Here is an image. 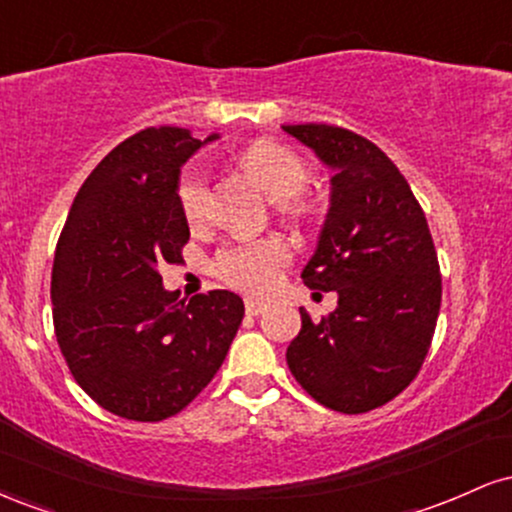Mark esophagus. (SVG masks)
<instances>
[{
	"instance_id": "34e87169",
	"label": "esophagus",
	"mask_w": 512,
	"mask_h": 512,
	"mask_svg": "<svg viewBox=\"0 0 512 512\" xmlns=\"http://www.w3.org/2000/svg\"><path fill=\"white\" fill-rule=\"evenodd\" d=\"M264 310H267V305H264L262 301H257V298H245V313L248 315H262Z\"/></svg>"
}]
</instances>
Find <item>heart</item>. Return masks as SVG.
Listing matches in <instances>:
<instances>
[{
	"label": "heart",
	"instance_id": "b5f03b06",
	"mask_svg": "<svg viewBox=\"0 0 512 512\" xmlns=\"http://www.w3.org/2000/svg\"><path fill=\"white\" fill-rule=\"evenodd\" d=\"M245 168L250 170L264 190L274 199H284L281 207L293 219H308L313 204L303 195L310 182V168L296 151L276 142L252 144L243 156ZM175 199L182 219L190 226H202L209 219V178L199 163H187L175 182ZM291 250L279 238H255L228 243L216 252L214 274L223 284L248 293H269L276 289L281 274L289 267Z\"/></svg>",
	"mask_w": 512,
	"mask_h": 512
}]
</instances>
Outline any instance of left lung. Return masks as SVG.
<instances>
[{
  "instance_id": "left-lung-1",
  "label": "left lung",
  "mask_w": 512,
  "mask_h": 512,
  "mask_svg": "<svg viewBox=\"0 0 512 512\" xmlns=\"http://www.w3.org/2000/svg\"><path fill=\"white\" fill-rule=\"evenodd\" d=\"M334 170L332 202L308 289L337 291L330 317L310 320L286 349L293 378L322 407L363 414L419 375L440 310V264L421 204L395 163L337 125H284Z\"/></svg>"
}]
</instances>
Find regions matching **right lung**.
Instances as JSON below:
<instances>
[{
	"label": "right lung",
	"mask_w": 512,
	"mask_h": 512,
	"mask_svg": "<svg viewBox=\"0 0 512 512\" xmlns=\"http://www.w3.org/2000/svg\"><path fill=\"white\" fill-rule=\"evenodd\" d=\"M199 146L180 127L132 134L91 170L57 240V344L81 390L129 421L185 409L211 383L243 322L236 293H197L185 303L158 274L182 262L190 240L175 182Z\"/></svg>",
	"instance_id": "add662e5"
}]
</instances>
